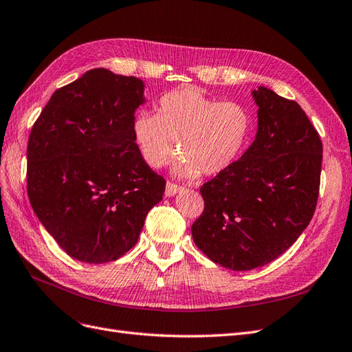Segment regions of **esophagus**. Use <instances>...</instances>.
Instances as JSON below:
<instances>
[{"mask_svg": "<svg viewBox=\"0 0 352 352\" xmlns=\"http://www.w3.org/2000/svg\"><path fill=\"white\" fill-rule=\"evenodd\" d=\"M183 190V187H179V186H177V184H174V183H166V187H165V196L166 197H170V196H175L178 192H182Z\"/></svg>", "mask_w": 352, "mask_h": 352, "instance_id": "esophagus-1", "label": "esophagus"}]
</instances>
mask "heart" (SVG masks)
Masks as SVG:
<instances>
[{
	"label": "heart",
	"mask_w": 352,
	"mask_h": 352,
	"mask_svg": "<svg viewBox=\"0 0 352 352\" xmlns=\"http://www.w3.org/2000/svg\"><path fill=\"white\" fill-rule=\"evenodd\" d=\"M252 131V115L237 102H221L197 88L160 97L156 115L140 110L133 118V140L144 162L162 168L169 157L178 177L217 175L242 155Z\"/></svg>",
	"instance_id": "heart-1"
}]
</instances>
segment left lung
I'll use <instances>...</instances> for the list:
<instances>
[{
  "instance_id": "1",
  "label": "left lung",
  "mask_w": 352,
  "mask_h": 352,
  "mask_svg": "<svg viewBox=\"0 0 352 352\" xmlns=\"http://www.w3.org/2000/svg\"><path fill=\"white\" fill-rule=\"evenodd\" d=\"M254 143L200 188L196 246L233 271L263 267L292 246L314 215L323 146L296 102L259 87Z\"/></svg>"
}]
</instances>
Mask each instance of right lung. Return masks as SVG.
Instances as JSON below:
<instances>
[{"mask_svg":"<svg viewBox=\"0 0 352 352\" xmlns=\"http://www.w3.org/2000/svg\"><path fill=\"white\" fill-rule=\"evenodd\" d=\"M144 82L98 67L50 98L28 143V196L65 252L103 264L128 252L146 215L162 200L165 179L133 140Z\"/></svg>","mask_w":352,"mask_h":352,"instance_id":"add662e5","label":"right lung"}]
</instances>
